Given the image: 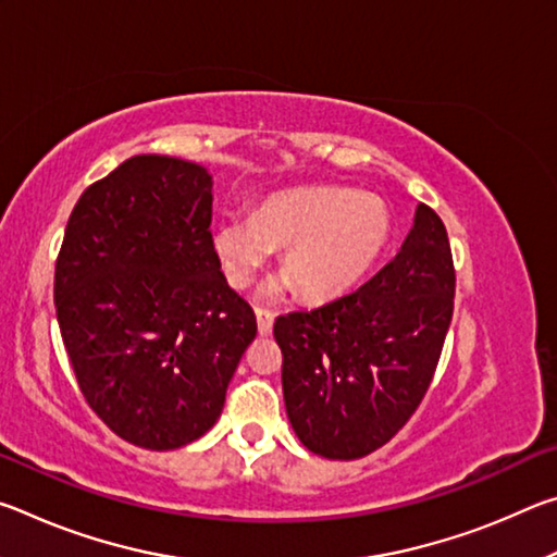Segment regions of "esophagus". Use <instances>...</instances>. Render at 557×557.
I'll use <instances>...</instances> for the list:
<instances>
[{
  "label": "esophagus",
  "mask_w": 557,
  "mask_h": 557,
  "mask_svg": "<svg viewBox=\"0 0 557 557\" xmlns=\"http://www.w3.org/2000/svg\"><path fill=\"white\" fill-rule=\"evenodd\" d=\"M256 317H258V332L260 336H268L272 332V322H275V317H272V312H268V309H256Z\"/></svg>",
  "instance_id": "1"
}]
</instances>
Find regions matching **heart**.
Instances as JSON below:
<instances>
[{"label": "heart", "instance_id": "1", "mask_svg": "<svg viewBox=\"0 0 557 557\" xmlns=\"http://www.w3.org/2000/svg\"><path fill=\"white\" fill-rule=\"evenodd\" d=\"M393 238V213L381 196L319 184L275 191L250 219L225 215L213 228V250L233 287H248L282 248V272L262 287L275 299L299 287L307 301L354 292L379 268Z\"/></svg>", "mask_w": 557, "mask_h": 557}]
</instances>
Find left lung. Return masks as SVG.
Segmentation results:
<instances>
[{
	"label": "left lung",
	"instance_id": "obj_1",
	"mask_svg": "<svg viewBox=\"0 0 557 557\" xmlns=\"http://www.w3.org/2000/svg\"><path fill=\"white\" fill-rule=\"evenodd\" d=\"M451 309L445 223L420 203L398 256L363 287L312 312L277 317L282 393L301 445L326 459L383 447L425 398Z\"/></svg>",
	"mask_w": 557,
	"mask_h": 557
}]
</instances>
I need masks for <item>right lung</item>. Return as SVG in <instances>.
Segmentation results:
<instances>
[{"label":"right lung","mask_w":557,"mask_h":557,"mask_svg":"<svg viewBox=\"0 0 557 557\" xmlns=\"http://www.w3.org/2000/svg\"><path fill=\"white\" fill-rule=\"evenodd\" d=\"M211 188L194 162L132 157L83 191L55 260V317L83 398L145 449L215 425L258 334L213 250Z\"/></svg>","instance_id":"obj_1"}]
</instances>
